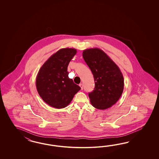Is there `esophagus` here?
Masks as SVG:
<instances>
[{
  "label": "esophagus",
  "mask_w": 159,
  "mask_h": 159,
  "mask_svg": "<svg viewBox=\"0 0 159 159\" xmlns=\"http://www.w3.org/2000/svg\"><path fill=\"white\" fill-rule=\"evenodd\" d=\"M79 86L80 87V88H81V90H83V84L82 83H80V84H79Z\"/></svg>",
  "instance_id": "34e87169"
}]
</instances>
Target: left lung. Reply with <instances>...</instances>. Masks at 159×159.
Here are the masks:
<instances>
[{
  "mask_svg": "<svg viewBox=\"0 0 159 159\" xmlns=\"http://www.w3.org/2000/svg\"><path fill=\"white\" fill-rule=\"evenodd\" d=\"M83 57L93 75L95 87L89 93L92 106L106 110L115 104L124 90V80L120 68L99 48L86 49Z\"/></svg>",
  "mask_w": 159,
  "mask_h": 159,
  "instance_id": "left-lung-1",
  "label": "left lung"
}]
</instances>
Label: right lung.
<instances>
[{"mask_svg": "<svg viewBox=\"0 0 159 159\" xmlns=\"http://www.w3.org/2000/svg\"><path fill=\"white\" fill-rule=\"evenodd\" d=\"M77 51L62 48L53 54L41 67L36 77L39 95L49 106L63 108L68 106L80 90L70 79L67 66Z\"/></svg>", "mask_w": 159, "mask_h": 159, "instance_id": "1", "label": "right lung"}]
</instances>
